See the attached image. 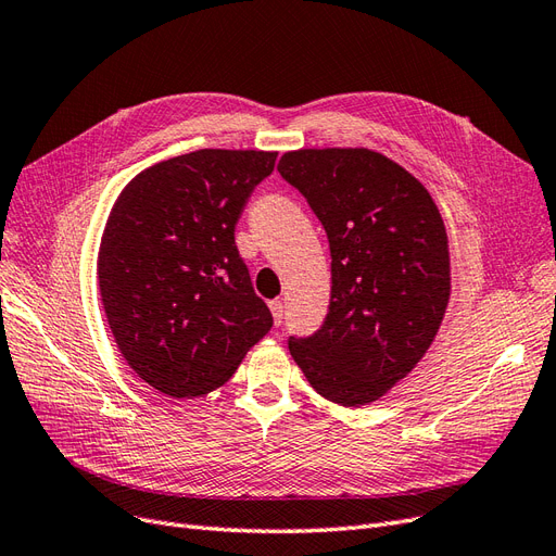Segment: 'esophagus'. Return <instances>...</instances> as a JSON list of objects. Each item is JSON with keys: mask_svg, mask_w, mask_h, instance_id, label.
Here are the masks:
<instances>
[{"mask_svg": "<svg viewBox=\"0 0 556 556\" xmlns=\"http://www.w3.org/2000/svg\"><path fill=\"white\" fill-rule=\"evenodd\" d=\"M268 308H271V315H274V323L276 325H280L282 323V301H278V299H274V301H268Z\"/></svg>", "mask_w": 556, "mask_h": 556, "instance_id": "obj_1", "label": "esophagus"}]
</instances>
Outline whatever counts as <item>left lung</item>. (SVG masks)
<instances>
[{
  "instance_id": "obj_1",
  "label": "left lung",
  "mask_w": 556,
  "mask_h": 556,
  "mask_svg": "<svg viewBox=\"0 0 556 556\" xmlns=\"http://www.w3.org/2000/svg\"><path fill=\"white\" fill-rule=\"evenodd\" d=\"M331 250V301L290 352L317 394L345 408L406 378L441 329L450 250L439 206L403 166L368 148H301L278 162Z\"/></svg>"
}]
</instances>
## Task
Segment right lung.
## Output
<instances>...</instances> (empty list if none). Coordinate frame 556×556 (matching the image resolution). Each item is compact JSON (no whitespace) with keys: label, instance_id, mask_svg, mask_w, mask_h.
<instances>
[{"label":"right lung","instance_id":"obj_1","mask_svg":"<svg viewBox=\"0 0 556 556\" xmlns=\"http://www.w3.org/2000/svg\"><path fill=\"white\" fill-rule=\"evenodd\" d=\"M278 153L204 148L148 166L115 199L97 257L117 350L174 399L225 384L274 325L233 243Z\"/></svg>","mask_w":556,"mask_h":556}]
</instances>
